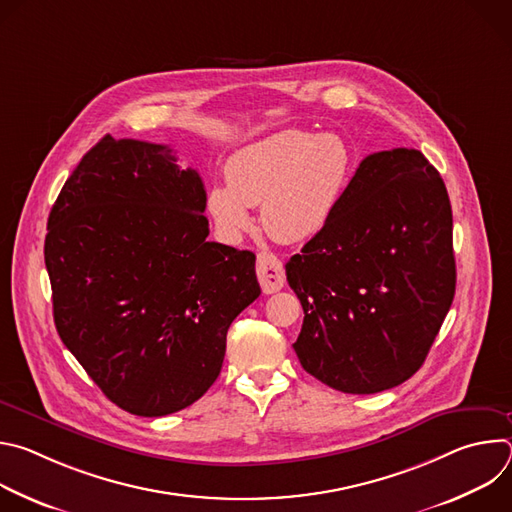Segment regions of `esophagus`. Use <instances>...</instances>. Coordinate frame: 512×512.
<instances>
[{
    "mask_svg": "<svg viewBox=\"0 0 512 512\" xmlns=\"http://www.w3.org/2000/svg\"><path fill=\"white\" fill-rule=\"evenodd\" d=\"M257 277L265 294H275L285 285V269L283 263L273 253H259L257 255Z\"/></svg>",
    "mask_w": 512,
    "mask_h": 512,
    "instance_id": "34e87169",
    "label": "esophagus"
}]
</instances>
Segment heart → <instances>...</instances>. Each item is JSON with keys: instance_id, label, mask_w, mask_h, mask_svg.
I'll return each mask as SVG.
<instances>
[{"instance_id": "b5f03b06", "label": "heart", "mask_w": 512, "mask_h": 512, "mask_svg": "<svg viewBox=\"0 0 512 512\" xmlns=\"http://www.w3.org/2000/svg\"><path fill=\"white\" fill-rule=\"evenodd\" d=\"M352 172V152L336 133L283 129L235 152L227 184L208 190L206 208L225 239L251 225L249 206L261 204V225L279 243L314 239L338 208Z\"/></svg>"}]
</instances>
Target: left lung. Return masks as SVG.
<instances>
[{
    "instance_id": "left-lung-1",
    "label": "left lung",
    "mask_w": 512,
    "mask_h": 512,
    "mask_svg": "<svg viewBox=\"0 0 512 512\" xmlns=\"http://www.w3.org/2000/svg\"><path fill=\"white\" fill-rule=\"evenodd\" d=\"M304 308L306 373L352 395L393 389L423 364L456 294L452 206L419 150L364 158L330 223L285 265Z\"/></svg>"
}]
</instances>
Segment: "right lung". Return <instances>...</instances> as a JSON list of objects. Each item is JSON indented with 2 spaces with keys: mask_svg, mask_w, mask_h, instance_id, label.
Returning a JSON list of instances; mask_svg holds the SVG:
<instances>
[{
  "mask_svg": "<svg viewBox=\"0 0 512 512\" xmlns=\"http://www.w3.org/2000/svg\"><path fill=\"white\" fill-rule=\"evenodd\" d=\"M206 190L168 145L105 135L64 182L44 261L58 336L123 411L162 417L223 369L261 287L255 253L208 241Z\"/></svg>",
  "mask_w": 512,
  "mask_h": 512,
  "instance_id": "obj_1",
  "label": "right lung"
}]
</instances>
